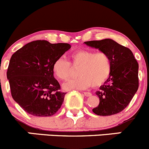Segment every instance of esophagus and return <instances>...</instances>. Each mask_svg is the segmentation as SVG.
Segmentation results:
<instances>
[{
    "mask_svg": "<svg viewBox=\"0 0 149 149\" xmlns=\"http://www.w3.org/2000/svg\"><path fill=\"white\" fill-rule=\"evenodd\" d=\"M83 93H84V95H85L86 97H90V96H91V95H92V93H90V92H84Z\"/></svg>",
    "mask_w": 149,
    "mask_h": 149,
    "instance_id": "esophagus-1",
    "label": "esophagus"
}]
</instances>
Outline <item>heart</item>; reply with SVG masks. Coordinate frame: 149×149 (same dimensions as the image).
Here are the masks:
<instances>
[{"label":"heart","instance_id":"1","mask_svg":"<svg viewBox=\"0 0 149 149\" xmlns=\"http://www.w3.org/2000/svg\"><path fill=\"white\" fill-rule=\"evenodd\" d=\"M70 62L58 58L53 64V72L58 79L67 80L72 74V67H78L79 77L70 79L63 85L64 90H85L91 86L98 87L104 84L111 72V60L104 51L77 50L68 56Z\"/></svg>","mask_w":149,"mask_h":149}]
</instances>
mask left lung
Segmentation results:
<instances>
[{"label":"left lung","mask_w":149,"mask_h":149,"mask_svg":"<svg viewBox=\"0 0 149 149\" xmlns=\"http://www.w3.org/2000/svg\"><path fill=\"white\" fill-rule=\"evenodd\" d=\"M87 45L107 53L111 60L109 77L96 91L100 102L93 111L111 116L124 110L138 89V63L132 51L111 39L85 42Z\"/></svg>","instance_id":"left-lung-1"}]
</instances>
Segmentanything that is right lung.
I'll list each match as a JSON object with an SVG mask.
<instances>
[{
    "instance_id": "right-lung-1",
    "label": "right lung",
    "mask_w": 149,
    "mask_h": 149,
    "mask_svg": "<svg viewBox=\"0 0 149 149\" xmlns=\"http://www.w3.org/2000/svg\"><path fill=\"white\" fill-rule=\"evenodd\" d=\"M70 48L68 43L35 40L13 54L7 78L12 98L26 113L50 117L61 108L66 93L60 91L53 64Z\"/></svg>"
}]
</instances>
